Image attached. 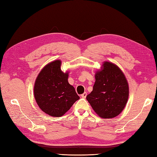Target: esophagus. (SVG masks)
<instances>
[{
	"mask_svg": "<svg viewBox=\"0 0 157 157\" xmlns=\"http://www.w3.org/2000/svg\"><path fill=\"white\" fill-rule=\"evenodd\" d=\"M81 96H82V98H86V96H87V93H86V92H84L83 94H82Z\"/></svg>",
	"mask_w": 157,
	"mask_h": 157,
	"instance_id": "1",
	"label": "esophagus"
}]
</instances>
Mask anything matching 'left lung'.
I'll return each instance as SVG.
<instances>
[{"mask_svg": "<svg viewBox=\"0 0 157 157\" xmlns=\"http://www.w3.org/2000/svg\"><path fill=\"white\" fill-rule=\"evenodd\" d=\"M96 71L93 90L86 99L100 118H112L124 110L128 99L129 87L124 74L117 65L105 61Z\"/></svg>", "mask_w": 157, "mask_h": 157, "instance_id": "1", "label": "left lung"}]
</instances>
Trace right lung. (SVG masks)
Instances as JSON below:
<instances>
[{
    "instance_id": "add662e5",
    "label": "right lung",
    "mask_w": 157,
    "mask_h": 157,
    "mask_svg": "<svg viewBox=\"0 0 157 157\" xmlns=\"http://www.w3.org/2000/svg\"><path fill=\"white\" fill-rule=\"evenodd\" d=\"M60 60L46 65L40 71L34 86L36 102L42 111L51 116L65 114L79 97L68 82V72L61 70Z\"/></svg>"
}]
</instances>
